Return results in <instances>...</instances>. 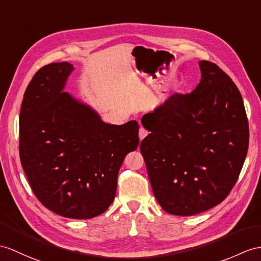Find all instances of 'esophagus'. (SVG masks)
<instances>
[{
    "label": "esophagus",
    "mask_w": 261,
    "mask_h": 261,
    "mask_svg": "<svg viewBox=\"0 0 261 261\" xmlns=\"http://www.w3.org/2000/svg\"><path fill=\"white\" fill-rule=\"evenodd\" d=\"M147 134H148V132L146 130L144 127H141V128H139V132H138V135H139V139H143V138H145L146 136H147Z\"/></svg>",
    "instance_id": "34e87169"
}]
</instances>
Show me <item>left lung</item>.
Segmentation results:
<instances>
[{"instance_id":"obj_1","label":"left lung","mask_w":261,"mask_h":261,"mask_svg":"<svg viewBox=\"0 0 261 261\" xmlns=\"http://www.w3.org/2000/svg\"><path fill=\"white\" fill-rule=\"evenodd\" d=\"M192 93L174 95L142 124L150 133L141 152L152 192L165 212L193 216L224 200L238 180L249 126L236 84L219 66L199 62Z\"/></svg>"}]
</instances>
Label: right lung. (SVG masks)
Here are the masks:
<instances>
[{
    "label": "right lung",
    "instance_id": "add662e5",
    "mask_svg": "<svg viewBox=\"0 0 261 261\" xmlns=\"http://www.w3.org/2000/svg\"><path fill=\"white\" fill-rule=\"evenodd\" d=\"M74 67L40 68L20 113V158L41 204L66 218L103 214L116 195L124 158L139 143L138 123L106 124L91 107L63 92Z\"/></svg>",
    "mask_w": 261,
    "mask_h": 261
}]
</instances>
